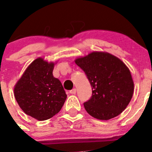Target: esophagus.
<instances>
[{
  "mask_svg": "<svg viewBox=\"0 0 152 152\" xmlns=\"http://www.w3.org/2000/svg\"><path fill=\"white\" fill-rule=\"evenodd\" d=\"M76 88H73V89H72L71 91H70V94H76Z\"/></svg>",
  "mask_w": 152,
  "mask_h": 152,
  "instance_id": "34e87169",
  "label": "esophagus"
}]
</instances>
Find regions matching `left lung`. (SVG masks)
<instances>
[{
  "mask_svg": "<svg viewBox=\"0 0 152 152\" xmlns=\"http://www.w3.org/2000/svg\"><path fill=\"white\" fill-rule=\"evenodd\" d=\"M75 62L83 70L92 88V96L84 103L86 111L101 120L114 118L130 102L134 82L129 67L105 52H92Z\"/></svg>",
  "mask_w": 152,
  "mask_h": 152,
  "instance_id": "1",
  "label": "left lung"
}]
</instances>
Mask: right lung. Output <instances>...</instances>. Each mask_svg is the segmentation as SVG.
<instances>
[{"label": "right lung", "mask_w": 152, "mask_h": 152, "mask_svg": "<svg viewBox=\"0 0 152 152\" xmlns=\"http://www.w3.org/2000/svg\"><path fill=\"white\" fill-rule=\"evenodd\" d=\"M54 65L43 58H36L14 88L15 98L20 108L41 121L58 113L67 98L61 82L53 75Z\"/></svg>", "instance_id": "right-lung-1"}]
</instances>
